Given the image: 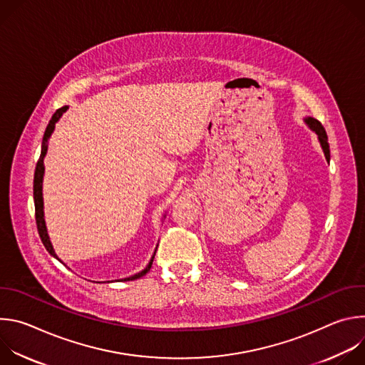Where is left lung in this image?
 Masks as SVG:
<instances>
[{
    "instance_id": "1",
    "label": "left lung",
    "mask_w": 365,
    "mask_h": 365,
    "mask_svg": "<svg viewBox=\"0 0 365 365\" xmlns=\"http://www.w3.org/2000/svg\"><path fill=\"white\" fill-rule=\"evenodd\" d=\"M304 123L309 125V128H310L312 131H315V133L318 134L319 143H321L322 150H324V153H325V158H327V160H329V159H331V154H329V143H328V135H327L325 128L322 127V124H321L318 120L312 118V117H306V118H304Z\"/></svg>"
}]
</instances>
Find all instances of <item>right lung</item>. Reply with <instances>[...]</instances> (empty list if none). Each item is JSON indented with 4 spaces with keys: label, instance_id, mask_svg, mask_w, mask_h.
I'll use <instances>...</instances> for the list:
<instances>
[{
    "label": "right lung",
    "instance_id": "right-lung-1",
    "mask_svg": "<svg viewBox=\"0 0 365 365\" xmlns=\"http://www.w3.org/2000/svg\"><path fill=\"white\" fill-rule=\"evenodd\" d=\"M69 107H62L59 108L53 117H51V120L48 121L47 127H46V131H44V137H43V141H41V154H40V159L36 165V172H34V185H33V195H34V207H36V224H37V231H38V235L41 238V242L43 245L46 247V250L50 252V255H53L55 258H58L53 247H51V242L48 240V235H47V230H46V224H44V215H43V193H41V183H43V175H44V165H43V160H44V155H46V151H47V141L51 135V133H53L55 130V125L56 123L61 120V117L66 113ZM154 255H155V251L151 257V259L148 262L147 267L131 276V277H125V279H120V282H130V280H137L140 277H143L144 274H147V272L151 269V264H153V259H154ZM59 259V258H58ZM61 262V259H59Z\"/></svg>",
    "mask_w": 365,
    "mask_h": 365
}]
</instances>
